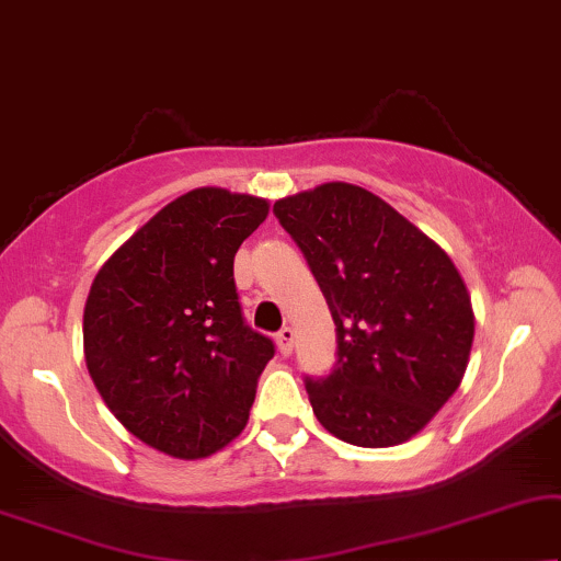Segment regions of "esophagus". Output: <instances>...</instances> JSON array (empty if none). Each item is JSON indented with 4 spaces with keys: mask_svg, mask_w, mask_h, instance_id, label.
Masks as SVG:
<instances>
[{
    "mask_svg": "<svg viewBox=\"0 0 561 561\" xmlns=\"http://www.w3.org/2000/svg\"><path fill=\"white\" fill-rule=\"evenodd\" d=\"M276 346H279V351H282V354H285V356L293 354V346H295V328H289V325L282 328V331L276 333Z\"/></svg>",
    "mask_w": 561,
    "mask_h": 561,
    "instance_id": "esophagus-1",
    "label": "esophagus"
}]
</instances>
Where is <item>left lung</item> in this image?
<instances>
[{
    "instance_id": "left-lung-1",
    "label": "left lung",
    "mask_w": 561,
    "mask_h": 561,
    "mask_svg": "<svg viewBox=\"0 0 561 561\" xmlns=\"http://www.w3.org/2000/svg\"><path fill=\"white\" fill-rule=\"evenodd\" d=\"M335 323L339 362L308 379L312 413L341 442L405 444L457 392L474 310L442 245L369 190L328 182L274 203Z\"/></svg>"
}]
</instances>
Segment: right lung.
I'll return each instance as SVG.
<instances>
[{
	"instance_id": "1",
	"label": "right lung",
	"mask_w": 561,
	"mask_h": 561,
	"mask_svg": "<svg viewBox=\"0 0 561 561\" xmlns=\"http://www.w3.org/2000/svg\"><path fill=\"white\" fill-rule=\"evenodd\" d=\"M268 199L199 186L104 261L84 305V358L104 405L174 459H203L245 428L274 343L243 323L233 259Z\"/></svg>"
}]
</instances>
